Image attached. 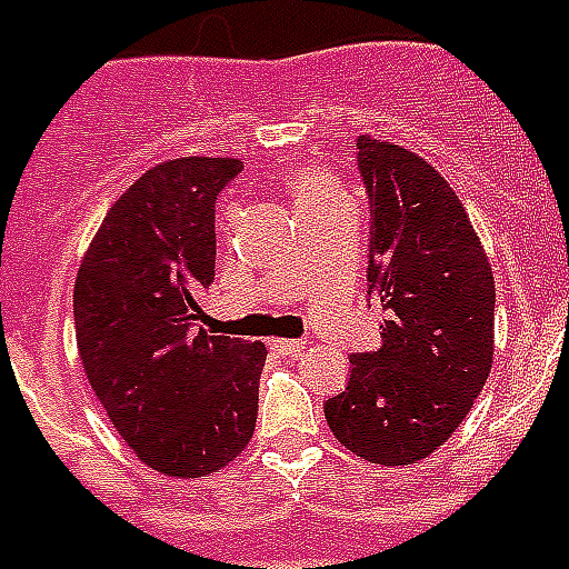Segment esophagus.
Here are the masks:
<instances>
[{
  "label": "esophagus",
  "instance_id": "1",
  "mask_svg": "<svg viewBox=\"0 0 569 569\" xmlns=\"http://www.w3.org/2000/svg\"><path fill=\"white\" fill-rule=\"evenodd\" d=\"M303 346H307L303 339H271V348H274L277 355H283V357L298 355Z\"/></svg>",
  "mask_w": 569,
  "mask_h": 569
}]
</instances>
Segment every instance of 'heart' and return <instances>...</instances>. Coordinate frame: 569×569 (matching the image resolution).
Instances as JSON below:
<instances>
[{
	"mask_svg": "<svg viewBox=\"0 0 569 569\" xmlns=\"http://www.w3.org/2000/svg\"><path fill=\"white\" fill-rule=\"evenodd\" d=\"M289 191H292V200L301 214L312 212V209H319L325 203H333V200L342 197L337 182L330 180L328 173H321L319 168H312V164H303V168H298L289 177Z\"/></svg>",
	"mask_w": 569,
	"mask_h": 569,
	"instance_id": "b5f03b06",
	"label": "heart"
}]
</instances>
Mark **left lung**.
<instances>
[{
  "label": "left lung",
  "instance_id": "1",
  "mask_svg": "<svg viewBox=\"0 0 569 569\" xmlns=\"http://www.w3.org/2000/svg\"><path fill=\"white\" fill-rule=\"evenodd\" d=\"M357 150L372 203L369 295L387 319L378 351L351 355L346 392L328 398L325 416L357 458L407 467L458 431L490 378L493 268L433 164L372 136Z\"/></svg>",
  "mask_w": 569,
  "mask_h": 569
}]
</instances>
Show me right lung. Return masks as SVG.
<instances>
[{
	"instance_id": "1",
	"label": "right lung",
	"mask_w": 569,
	"mask_h": 569,
	"mask_svg": "<svg viewBox=\"0 0 569 569\" xmlns=\"http://www.w3.org/2000/svg\"><path fill=\"white\" fill-rule=\"evenodd\" d=\"M239 171V159L182 156L141 173L76 274L88 383L132 455L171 478L218 472L257 428L266 346L197 328L214 280V200Z\"/></svg>"
}]
</instances>
